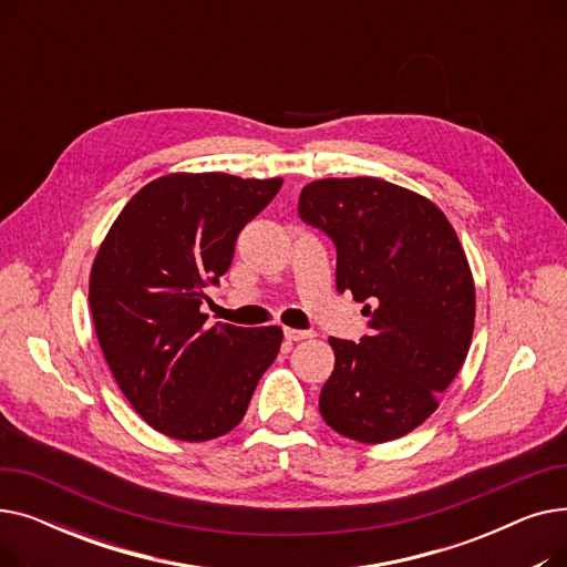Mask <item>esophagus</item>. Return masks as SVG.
Returning <instances> with one entry per match:
<instances>
[{"label":"esophagus","mask_w":567,"mask_h":567,"mask_svg":"<svg viewBox=\"0 0 567 567\" xmlns=\"http://www.w3.org/2000/svg\"><path fill=\"white\" fill-rule=\"evenodd\" d=\"M308 338H315L312 331H299V329H285V340L287 342H301V340H308Z\"/></svg>","instance_id":"esophagus-1"}]
</instances>
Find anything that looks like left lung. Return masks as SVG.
Listing matches in <instances>:
<instances>
[{"mask_svg": "<svg viewBox=\"0 0 567 567\" xmlns=\"http://www.w3.org/2000/svg\"><path fill=\"white\" fill-rule=\"evenodd\" d=\"M299 216L338 248V291L368 303L372 336L329 338L336 365L323 383L326 425L361 443H385L423 425L471 347L475 285L441 208L374 176L319 178Z\"/></svg>", "mask_w": 567, "mask_h": 567, "instance_id": "left-lung-1", "label": "left lung"}]
</instances>
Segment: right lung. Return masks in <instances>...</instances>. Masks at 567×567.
<instances>
[{
    "mask_svg": "<svg viewBox=\"0 0 567 567\" xmlns=\"http://www.w3.org/2000/svg\"><path fill=\"white\" fill-rule=\"evenodd\" d=\"M282 178L174 172L137 190L92 264L89 308L131 406L165 436L212 441L244 421L276 361L280 326H206L204 287L227 271L238 231Z\"/></svg>",
    "mask_w": 567,
    "mask_h": 567,
    "instance_id": "add662e5",
    "label": "right lung"
}]
</instances>
